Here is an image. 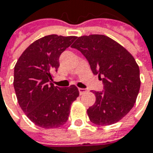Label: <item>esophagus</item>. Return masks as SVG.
Segmentation results:
<instances>
[{"mask_svg": "<svg viewBox=\"0 0 153 153\" xmlns=\"http://www.w3.org/2000/svg\"><path fill=\"white\" fill-rule=\"evenodd\" d=\"M79 94L80 95H83V94H85V93L86 92V89H83V88H79Z\"/></svg>", "mask_w": 153, "mask_h": 153, "instance_id": "esophagus-1", "label": "esophagus"}]
</instances>
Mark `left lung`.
<instances>
[{
    "instance_id": "left-lung-1",
    "label": "left lung",
    "mask_w": 153,
    "mask_h": 153,
    "mask_svg": "<svg viewBox=\"0 0 153 153\" xmlns=\"http://www.w3.org/2000/svg\"><path fill=\"white\" fill-rule=\"evenodd\" d=\"M72 47L85 56L93 74L102 80L103 91L93 92L96 102L87 110L90 120L98 125L119 122L134 107L140 91L139 66L133 56L102 34L79 37Z\"/></svg>"
}]
</instances>
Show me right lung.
I'll list each match as a JSON object with an SVG mask.
<instances>
[{"label": "right lung", "mask_w": 153, "mask_h": 153, "mask_svg": "<svg viewBox=\"0 0 153 153\" xmlns=\"http://www.w3.org/2000/svg\"><path fill=\"white\" fill-rule=\"evenodd\" d=\"M76 38L46 35L29 45L15 65L13 86L19 106L41 128H58L65 124L72 102L79 95L75 85L61 88L51 83L61 54Z\"/></svg>", "instance_id": "add662e5"}]
</instances>
